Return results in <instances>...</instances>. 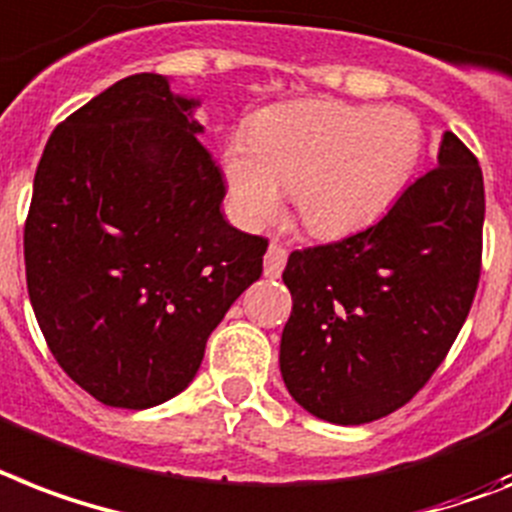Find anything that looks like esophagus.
Returning <instances> with one entry per match:
<instances>
[{"label":"esophagus","mask_w":512,"mask_h":512,"mask_svg":"<svg viewBox=\"0 0 512 512\" xmlns=\"http://www.w3.org/2000/svg\"><path fill=\"white\" fill-rule=\"evenodd\" d=\"M286 255H289V252H286L281 244H276V242L270 244L268 252H265V276L268 278L281 276V270H284V265H286Z\"/></svg>","instance_id":"1"}]
</instances>
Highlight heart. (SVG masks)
I'll return each instance as SVG.
<instances>
[{
    "instance_id": "obj_1",
    "label": "heart",
    "mask_w": 512,
    "mask_h": 512,
    "mask_svg": "<svg viewBox=\"0 0 512 512\" xmlns=\"http://www.w3.org/2000/svg\"><path fill=\"white\" fill-rule=\"evenodd\" d=\"M423 155V126L405 107L294 102L257 115L249 147L231 144L223 173L236 210L263 226L294 189L315 236H344L384 215Z\"/></svg>"
}]
</instances>
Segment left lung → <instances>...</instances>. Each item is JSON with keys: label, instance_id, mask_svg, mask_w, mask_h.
<instances>
[{"label": "left lung", "instance_id": "1", "mask_svg": "<svg viewBox=\"0 0 512 512\" xmlns=\"http://www.w3.org/2000/svg\"><path fill=\"white\" fill-rule=\"evenodd\" d=\"M484 176L455 134L365 231L289 255L281 376L307 413L360 426L421 392L476 297Z\"/></svg>", "mask_w": 512, "mask_h": 512}]
</instances>
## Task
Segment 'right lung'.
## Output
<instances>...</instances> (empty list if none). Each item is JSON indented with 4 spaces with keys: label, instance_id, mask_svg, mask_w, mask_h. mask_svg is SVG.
<instances>
[{
    "label": "right lung",
    "instance_id": "right-lung-1",
    "mask_svg": "<svg viewBox=\"0 0 512 512\" xmlns=\"http://www.w3.org/2000/svg\"><path fill=\"white\" fill-rule=\"evenodd\" d=\"M197 105L165 76H128L62 120L36 168L28 297L54 360L102 405L184 392L207 336L263 273L268 239L220 213L226 184Z\"/></svg>",
    "mask_w": 512,
    "mask_h": 512
}]
</instances>
